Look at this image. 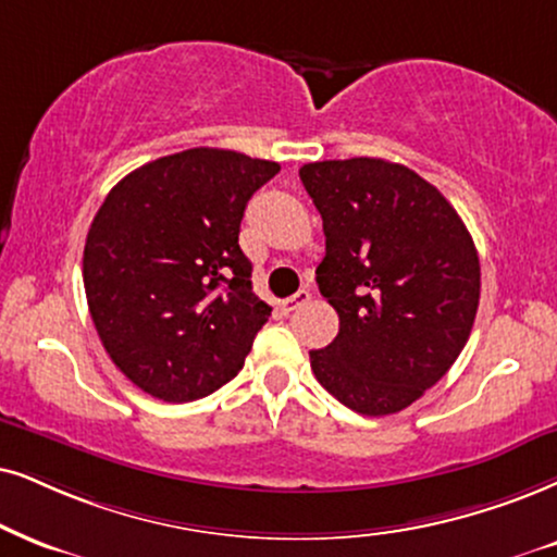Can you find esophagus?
I'll return each mask as SVG.
<instances>
[{
  "label": "esophagus",
  "mask_w": 557,
  "mask_h": 557,
  "mask_svg": "<svg viewBox=\"0 0 557 557\" xmlns=\"http://www.w3.org/2000/svg\"><path fill=\"white\" fill-rule=\"evenodd\" d=\"M308 300H311V290H306V287H302V290H298L295 295H290V298L283 300V308L285 311H295V308L306 306Z\"/></svg>",
  "instance_id": "34e87169"
}]
</instances>
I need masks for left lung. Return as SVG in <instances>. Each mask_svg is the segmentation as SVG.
Wrapping results in <instances>:
<instances>
[{
  "label": "left lung",
  "instance_id": "1",
  "mask_svg": "<svg viewBox=\"0 0 557 557\" xmlns=\"http://www.w3.org/2000/svg\"><path fill=\"white\" fill-rule=\"evenodd\" d=\"M326 257L315 283L339 334L311 370L364 417L404 411L453 368L481 298V262L457 210L434 185L385 159L300 166Z\"/></svg>",
  "mask_w": 557,
  "mask_h": 557
}]
</instances>
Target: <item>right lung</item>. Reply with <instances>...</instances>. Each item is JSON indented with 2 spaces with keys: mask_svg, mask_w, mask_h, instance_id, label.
<instances>
[{
  "mask_svg": "<svg viewBox=\"0 0 557 557\" xmlns=\"http://www.w3.org/2000/svg\"><path fill=\"white\" fill-rule=\"evenodd\" d=\"M277 161L187 149L123 177L91 221L84 290L117 370L166 404L236 377L272 308L238 246L246 202Z\"/></svg>",
  "mask_w": 557,
  "mask_h": 557,
  "instance_id": "1",
  "label": "right lung"
}]
</instances>
